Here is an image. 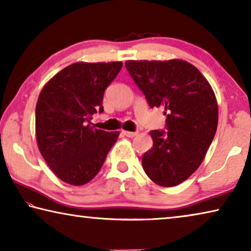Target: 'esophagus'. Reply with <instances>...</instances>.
Instances as JSON below:
<instances>
[{"instance_id":"1","label":"esophagus","mask_w":251,"mask_h":251,"mask_svg":"<svg viewBox=\"0 0 251 251\" xmlns=\"http://www.w3.org/2000/svg\"><path fill=\"white\" fill-rule=\"evenodd\" d=\"M122 133L124 134V135L127 136V137H134V136H136L137 134H138V132H128V130H123Z\"/></svg>"}]
</instances>
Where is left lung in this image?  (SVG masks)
<instances>
[{
	"label": "left lung",
	"instance_id": "obj_1",
	"mask_svg": "<svg viewBox=\"0 0 251 251\" xmlns=\"http://www.w3.org/2000/svg\"><path fill=\"white\" fill-rule=\"evenodd\" d=\"M125 66L149 106L163 107L166 129L150 132L153 147L142 158L156 185L174 187L203 162L218 128V103L195 66L181 59L127 61Z\"/></svg>",
	"mask_w": 251,
	"mask_h": 251
}]
</instances>
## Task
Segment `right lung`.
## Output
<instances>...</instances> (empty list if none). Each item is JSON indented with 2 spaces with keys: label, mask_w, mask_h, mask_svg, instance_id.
Wrapping results in <instances>:
<instances>
[{
  "label": "right lung",
  "mask_w": 251,
  "mask_h": 251,
  "mask_svg": "<svg viewBox=\"0 0 251 251\" xmlns=\"http://www.w3.org/2000/svg\"><path fill=\"white\" fill-rule=\"evenodd\" d=\"M122 62L74 63L48 81L36 106V137L48 167L64 182L81 186L96 177L119 132L91 126L102 113L103 92Z\"/></svg>",
  "instance_id": "add662e5"
}]
</instances>
